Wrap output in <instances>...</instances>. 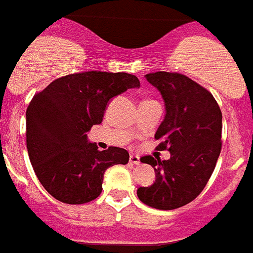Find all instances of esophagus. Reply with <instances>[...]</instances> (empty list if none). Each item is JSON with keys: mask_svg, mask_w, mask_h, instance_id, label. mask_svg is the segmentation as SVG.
<instances>
[{"mask_svg": "<svg viewBox=\"0 0 253 253\" xmlns=\"http://www.w3.org/2000/svg\"><path fill=\"white\" fill-rule=\"evenodd\" d=\"M129 163H130V164H134V166H138L139 163H141V160H139V156L130 155L129 156Z\"/></svg>", "mask_w": 253, "mask_h": 253, "instance_id": "esophagus-1", "label": "esophagus"}]
</instances>
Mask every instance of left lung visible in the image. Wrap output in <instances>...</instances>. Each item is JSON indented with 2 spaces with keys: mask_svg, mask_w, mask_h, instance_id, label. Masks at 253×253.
Here are the masks:
<instances>
[{
  "mask_svg": "<svg viewBox=\"0 0 253 253\" xmlns=\"http://www.w3.org/2000/svg\"><path fill=\"white\" fill-rule=\"evenodd\" d=\"M146 80L162 94L166 118L155 133L158 149L168 160L143 156L155 170L151 186L139 187L142 203L156 210H176L193 202L206 187L221 152L222 114L210 91L185 75L152 72Z\"/></svg>",
  "mask_w": 253,
  "mask_h": 253,
  "instance_id": "1",
  "label": "left lung"
}]
</instances>
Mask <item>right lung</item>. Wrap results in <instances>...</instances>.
<instances>
[{
  "label": "right lung",
  "mask_w": 253,
  "mask_h": 253,
  "mask_svg": "<svg viewBox=\"0 0 253 253\" xmlns=\"http://www.w3.org/2000/svg\"><path fill=\"white\" fill-rule=\"evenodd\" d=\"M139 87L134 75L89 71L54 80L32 98L26 112L27 150L45 190L67 204L89 203L102 193L106 169L126 164L120 147L99 151L87 139L110 99Z\"/></svg>",
  "instance_id": "1"
}]
</instances>
